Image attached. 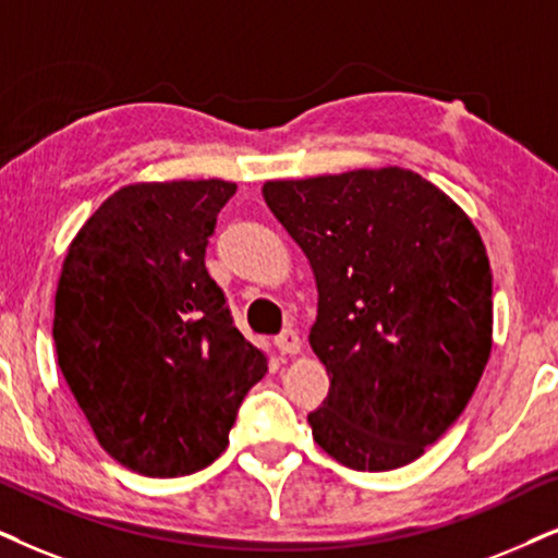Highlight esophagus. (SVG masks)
Listing matches in <instances>:
<instances>
[{"label":"esophagus","mask_w":558,"mask_h":558,"mask_svg":"<svg viewBox=\"0 0 558 558\" xmlns=\"http://www.w3.org/2000/svg\"><path fill=\"white\" fill-rule=\"evenodd\" d=\"M275 348L280 350V355H295L301 352V337L295 329H283L278 337H275Z\"/></svg>","instance_id":"34e87169"}]
</instances>
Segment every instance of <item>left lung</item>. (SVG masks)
<instances>
[{
	"label": "left lung",
	"instance_id": "obj_1",
	"mask_svg": "<svg viewBox=\"0 0 558 558\" xmlns=\"http://www.w3.org/2000/svg\"><path fill=\"white\" fill-rule=\"evenodd\" d=\"M312 263L308 342L331 376L308 414L342 466L391 471L466 409L492 350V270L469 216L409 169H357L263 187Z\"/></svg>",
	"mask_w": 558,
	"mask_h": 558
}]
</instances>
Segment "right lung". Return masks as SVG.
Listing matches in <instances>:
<instances>
[{"instance_id": "1", "label": "right lung", "mask_w": 558, "mask_h": 558, "mask_svg": "<svg viewBox=\"0 0 558 558\" xmlns=\"http://www.w3.org/2000/svg\"><path fill=\"white\" fill-rule=\"evenodd\" d=\"M234 182L110 195L69 246L56 291L59 368L100 446L144 476H187L229 446L267 361L206 270Z\"/></svg>"}]
</instances>
